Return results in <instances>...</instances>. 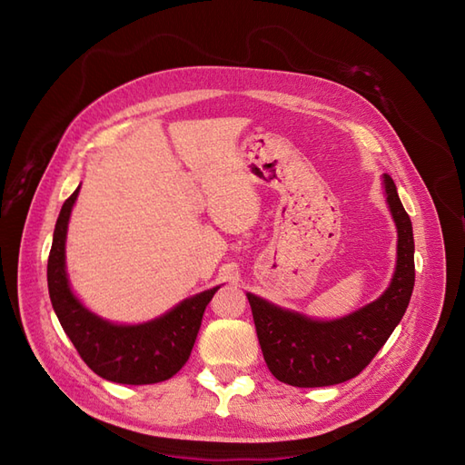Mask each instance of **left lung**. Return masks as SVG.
<instances>
[{"label": "left lung", "mask_w": 465, "mask_h": 465, "mask_svg": "<svg viewBox=\"0 0 465 465\" xmlns=\"http://www.w3.org/2000/svg\"><path fill=\"white\" fill-rule=\"evenodd\" d=\"M384 186L398 227V265L378 301L341 320L316 322L246 294L265 364L279 382L320 388L355 378L369 367L405 314L415 285L413 227L388 174Z\"/></svg>", "instance_id": "1"}]
</instances>
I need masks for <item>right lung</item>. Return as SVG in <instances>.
Returning a JSON list of instances; mask_svg holds the SVG:
<instances>
[{"mask_svg": "<svg viewBox=\"0 0 465 465\" xmlns=\"http://www.w3.org/2000/svg\"><path fill=\"white\" fill-rule=\"evenodd\" d=\"M79 188L64 202L48 256V291L54 312L87 367L110 382L157 384L190 359L205 306L219 287L180 302L171 312L139 326H116L91 314L74 297L65 275V232Z\"/></svg>", "mask_w": 465, "mask_h": 465, "instance_id": "1", "label": "right lung"}]
</instances>
